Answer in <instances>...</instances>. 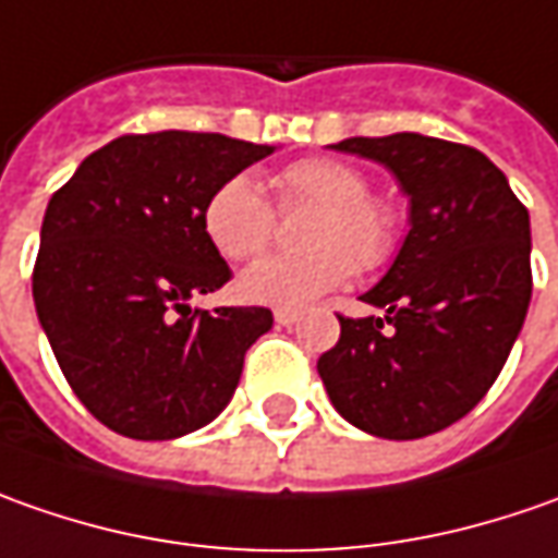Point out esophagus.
Listing matches in <instances>:
<instances>
[{
  "instance_id": "esophagus-1",
  "label": "esophagus",
  "mask_w": 558,
  "mask_h": 558,
  "mask_svg": "<svg viewBox=\"0 0 558 558\" xmlns=\"http://www.w3.org/2000/svg\"><path fill=\"white\" fill-rule=\"evenodd\" d=\"M275 320H278L280 327H293L299 320V312L296 308H278V312H275Z\"/></svg>"
}]
</instances>
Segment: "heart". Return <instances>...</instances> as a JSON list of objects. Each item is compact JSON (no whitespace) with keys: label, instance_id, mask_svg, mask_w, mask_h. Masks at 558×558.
Wrapping results in <instances>:
<instances>
[{"label":"heart","instance_id":"1","mask_svg":"<svg viewBox=\"0 0 558 558\" xmlns=\"http://www.w3.org/2000/svg\"><path fill=\"white\" fill-rule=\"evenodd\" d=\"M280 209L315 206L305 221L302 243L308 253L271 256L241 275V296L256 305L296 308L342 287L361 271L389 262L398 241V213L371 197V184L355 166L312 157L275 175ZM275 209L253 175L221 182L203 206V231L225 259L246 262L262 256L275 241Z\"/></svg>","mask_w":558,"mask_h":558}]
</instances>
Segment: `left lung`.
I'll return each instance as SVG.
<instances>
[{
    "label": "left lung",
    "mask_w": 558,
    "mask_h": 558,
    "mask_svg": "<svg viewBox=\"0 0 558 558\" xmlns=\"http://www.w3.org/2000/svg\"><path fill=\"white\" fill-rule=\"evenodd\" d=\"M330 147L392 172L411 201V231L361 296L383 315H339V342L317 357V374L361 433H441L485 398L525 324L529 209L475 147L420 132Z\"/></svg>",
    "instance_id": "1"
}]
</instances>
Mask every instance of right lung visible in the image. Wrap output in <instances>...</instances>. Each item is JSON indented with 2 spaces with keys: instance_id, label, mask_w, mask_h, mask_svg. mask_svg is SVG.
Masks as SVG:
<instances>
[{
  "instance_id": "obj_1",
  "label": "right lung",
  "mask_w": 558,
  "mask_h": 558,
  "mask_svg": "<svg viewBox=\"0 0 558 558\" xmlns=\"http://www.w3.org/2000/svg\"><path fill=\"white\" fill-rule=\"evenodd\" d=\"M275 154L219 132L123 135L49 201L36 315L70 389L107 429L169 441L213 423L241 383L268 308H191L231 268L203 231L221 182Z\"/></svg>"
}]
</instances>
